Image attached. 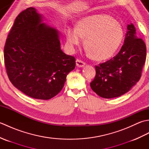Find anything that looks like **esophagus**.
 Segmentation results:
<instances>
[{"label": "esophagus", "instance_id": "esophagus-1", "mask_svg": "<svg viewBox=\"0 0 149 149\" xmlns=\"http://www.w3.org/2000/svg\"><path fill=\"white\" fill-rule=\"evenodd\" d=\"M75 62H76V66H78V67H83V66L86 65V63L84 61H81L80 59H77Z\"/></svg>", "mask_w": 149, "mask_h": 149}]
</instances>
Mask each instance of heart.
<instances>
[{
  "label": "heart",
  "instance_id": "1",
  "mask_svg": "<svg viewBox=\"0 0 149 149\" xmlns=\"http://www.w3.org/2000/svg\"><path fill=\"white\" fill-rule=\"evenodd\" d=\"M66 42L70 49L84 47L92 58L107 59L113 56L121 45L124 36L122 25L106 14H96L81 18L76 28L67 27L65 31Z\"/></svg>",
  "mask_w": 149,
  "mask_h": 149
}]
</instances>
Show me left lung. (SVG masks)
Wrapping results in <instances>:
<instances>
[{
	"instance_id": "1",
	"label": "left lung",
	"mask_w": 149,
	"mask_h": 149,
	"mask_svg": "<svg viewBox=\"0 0 149 149\" xmlns=\"http://www.w3.org/2000/svg\"><path fill=\"white\" fill-rule=\"evenodd\" d=\"M124 43L117 54L108 61L95 66L96 75L90 83L98 95L118 97L127 93L137 83L146 59V45L138 38L132 24L127 25Z\"/></svg>"
}]
</instances>
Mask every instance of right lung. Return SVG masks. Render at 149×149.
Masks as SVG:
<instances>
[{"label":"right lung","mask_w":149,"mask_h":149,"mask_svg":"<svg viewBox=\"0 0 149 149\" xmlns=\"http://www.w3.org/2000/svg\"><path fill=\"white\" fill-rule=\"evenodd\" d=\"M60 45L59 31L43 23L35 8L22 11L4 46L6 72L14 86L36 99L58 95L75 66L74 57L66 55Z\"/></svg>","instance_id":"right-lung-1"}]
</instances>
